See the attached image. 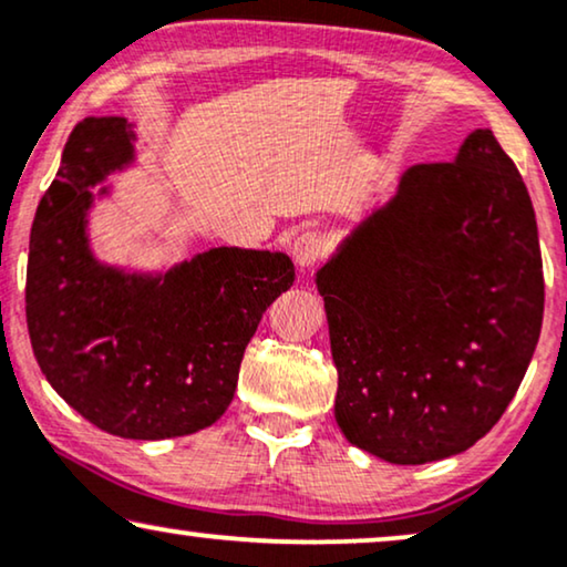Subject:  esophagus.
<instances>
[{
    "label": "esophagus",
    "instance_id": "34e87169",
    "mask_svg": "<svg viewBox=\"0 0 567 567\" xmlns=\"http://www.w3.org/2000/svg\"><path fill=\"white\" fill-rule=\"evenodd\" d=\"M322 255H324V239L317 235V231H305V235L293 239L291 258L301 270L317 266V262L322 260Z\"/></svg>",
    "mask_w": 567,
    "mask_h": 567
}]
</instances>
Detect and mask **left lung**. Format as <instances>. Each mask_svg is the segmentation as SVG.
Segmentation results:
<instances>
[{
  "label": "left lung",
  "instance_id": "left-lung-1",
  "mask_svg": "<svg viewBox=\"0 0 567 567\" xmlns=\"http://www.w3.org/2000/svg\"><path fill=\"white\" fill-rule=\"evenodd\" d=\"M315 281L343 436L392 464L467 452L514 400L545 312L532 198L493 131L405 169Z\"/></svg>",
  "mask_w": 567,
  "mask_h": 567
}]
</instances>
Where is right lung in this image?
<instances>
[{
	"label": "right lung",
	"mask_w": 567,
	"mask_h": 567,
	"mask_svg": "<svg viewBox=\"0 0 567 567\" xmlns=\"http://www.w3.org/2000/svg\"><path fill=\"white\" fill-rule=\"evenodd\" d=\"M121 115L76 123L30 231L25 315L49 384L113 436H188L219 421L239 363L276 297L291 289L289 255L212 247L157 274L100 262L87 214L107 175L134 165Z\"/></svg>",
	"instance_id": "right-lung-1"
}]
</instances>
